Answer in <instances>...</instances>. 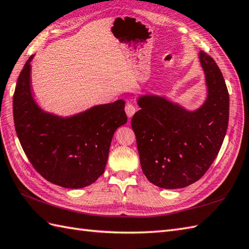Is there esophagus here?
<instances>
[{"instance_id": "34e87169", "label": "esophagus", "mask_w": 249, "mask_h": 249, "mask_svg": "<svg viewBox=\"0 0 249 249\" xmlns=\"http://www.w3.org/2000/svg\"><path fill=\"white\" fill-rule=\"evenodd\" d=\"M125 112L127 114V117L130 119L136 112V107L133 106L131 103H127L125 106Z\"/></svg>"}]
</instances>
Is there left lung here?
Instances as JSON below:
<instances>
[{"label":"left lung","instance_id":"8db88e82","mask_svg":"<svg viewBox=\"0 0 249 249\" xmlns=\"http://www.w3.org/2000/svg\"><path fill=\"white\" fill-rule=\"evenodd\" d=\"M207 97L190 111L165 97L144 94L131 119L140 163L146 178L158 187H186L205 175L218 156L229 118V94L220 68L200 52Z\"/></svg>","mask_w":249,"mask_h":249}]
</instances>
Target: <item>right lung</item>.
I'll list each match as a JSON object with an SVG mask.
<instances>
[{
	"mask_svg": "<svg viewBox=\"0 0 249 249\" xmlns=\"http://www.w3.org/2000/svg\"><path fill=\"white\" fill-rule=\"evenodd\" d=\"M14 94V120L22 148L44 179L65 188H83L104 174L113 133L126 124L125 102L93 106L70 117L47 112L31 91L30 62Z\"/></svg>",
	"mask_w": 249,
	"mask_h": 249,
	"instance_id": "right-lung-1",
	"label": "right lung"
}]
</instances>
